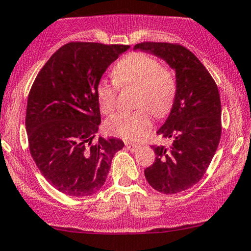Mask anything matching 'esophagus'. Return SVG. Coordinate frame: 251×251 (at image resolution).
<instances>
[{
	"label": "esophagus",
	"instance_id": "esophagus-1",
	"mask_svg": "<svg viewBox=\"0 0 251 251\" xmlns=\"http://www.w3.org/2000/svg\"><path fill=\"white\" fill-rule=\"evenodd\" d=\"M126 147L128 151H137V148H139V145H136V143H131V142H126Z\"/></svg>",
	"mask_w": 251,
	"mask_h": 251
}]
</instances>
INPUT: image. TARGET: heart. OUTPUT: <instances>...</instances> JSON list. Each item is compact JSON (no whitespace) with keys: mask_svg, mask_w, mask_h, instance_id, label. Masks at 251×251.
I'll return each mask as SVG.
<instances>
[{"mask_svg":"<svg viewBox=\"0 0 251 251\" xmlns=\"http://www.w3.org/2000/svg\"><path fill=\"white\" fill-rule=\"evenodd\" d=\"M114 80L100 79L97 98L100 110L110 115L117 108L118 88L136 86L134 104L136 110L111 117L105 128L109 134L128 141H139L151 126V115L163 118L170 114L176 97V80L168 66L145 52H131L112 67Z\"/></svg>","mask_w":251,"mask_h":251,"instance_id":"b5f03b06","label":"heart"}]
</instances>
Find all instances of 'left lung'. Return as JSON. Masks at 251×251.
<instances>
[{
    "mask_svg": "<svg viewBox=\"0 0 251 251\" xmlns=\"http://www.w3.org/2000/svg\"><path fill=\"white\" fill-rule=\"evenodd\" d=\"M134 49L165 59L176 70V102L156 133L172 143L168 147L151 146L155 160L146 168L145 176L159 192H182L204 176L218 148L222 135L218 88L206 67L182 45L147 41Z\"/></svg>",
    "mask_w": 251,
    "mask_h": 251,
    "instance_id": "left-lung-1",
    "label": "left lung"
}]
</instances>
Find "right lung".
<instances>
[{"mask_svg": "<svg viewBox=\"0 0 251 251\" xmlns=\"http://www.w3.org/2000/svg\"><path fill=\"white\" fill-rule=\"evenodd\" d=\"M128 45L72 41L49 59L27 100L30 155L45 179L71 197L91 196L108 176L118 139L92 142L100 123L97 84Z\"/></svg>", "mask_w": 251, "mask_h": 251, "instance_id": "obj_1", "label": "right lung"}]
</instances>
